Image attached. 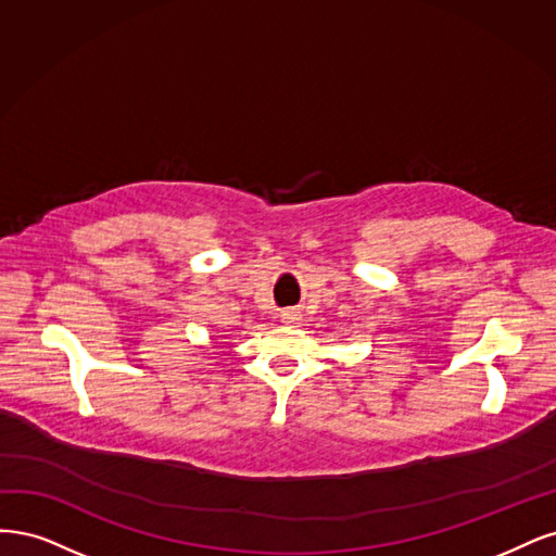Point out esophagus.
Wrapping results in <instances>:
<instances>
[{"instance_id":"esophagus-1","label":"esophagus","mask_w":556,"mask_h":556,"mask_svg":"<svg viewBox=\"0 0 556 556\" xmlns=\"http://www.w3.org/2000/svg\"><path fill=\"white\" fill-rule=\"evenodd\" d=\"M281 320H283V324H295V320H298V312H293V309L281 312Z\"/></svg>"}]
</instances>
